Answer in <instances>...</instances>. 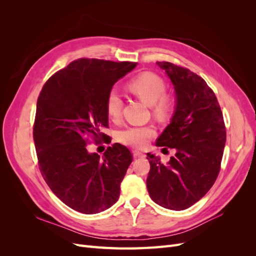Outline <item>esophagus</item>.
Masks as SVG:
<instances>
[{
	"label": "esophagus",
	"mask_w": 256,
	"mask_h": 256,
	"mask_svg": "<svg viewBox=\"0 0 256 256\" xmlns=\"http://www.w3.org/2000/svg\"><path fill=\"white\" fill-rule=\"evenodd\" d=\"M134 158H144L145 154L138 152V150H134Z\"/></svg>",
	"instance_id": "34e87169"
}]
</instances>
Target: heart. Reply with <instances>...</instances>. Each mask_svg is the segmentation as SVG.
I'll return each instance as SVG.
<instances>
[{"label":"heart","mask_w":256,"mask_h":256,"mask_svg":"<svg viewBox=\"0 0 256 256\" xmlns=\"http://www.w3.org/2000/svg\"><path fill=\"white\" fill-rule=\"evenodd\" d=\"M128 90L152 106V113L158 118H164L173 110V99L166 94V85L159 76L152 72H143L131 80ZM108 115L112 120H118L122 115V100L115 90L109 92L106 102ZM156 131L152 126H129L118 132V141L127 146L143 148Z\"/></svg>","instance_id":"obj_1"}]
</instances>
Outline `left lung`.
<instances>
[{
  "instance_id": "8db88e82",
  "label": "left lung",
  "mask_w": 256,
  "mask_h": 256,
  "mask_svg": "<svg viewBox=\"0 0 256 256\" xmlns=\"http://www.w3.org/2000/svg\"><path fill=\"white\" fill-rule=\"evenodd\" d=\"M174 85L176 108L157 146L175 148L166 164L147 154L150 196L158 205L184 210L210 190L219 175L226 130L214 90L203 78L170 62H157Z\"/></svg>"
}]
</instances>
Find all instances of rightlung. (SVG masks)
<instances>
[{
    "label": "right lung",
    "mask_w": 256,
    "mask_h": 256,
    "mask_svg": "<svg viewBox=\"0 0 256 256\" xmlns=\"http://www.w3.org/2000/svg\"><path fill=\"white\" fill-rule=\"evenodd\" d=\"M136 66L134 62L76 60L51 76L38 96L33 128L38 166L52 192L74 210L97 214L120 198L132 154L115 143L100 158L88 152V143L92 138L109 144L102 132L109 128L106 97Z\"/></svg>",
    "instance_id": "1"
}]
</instances>
